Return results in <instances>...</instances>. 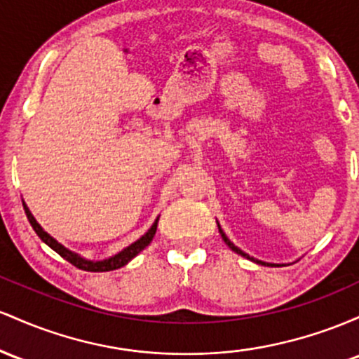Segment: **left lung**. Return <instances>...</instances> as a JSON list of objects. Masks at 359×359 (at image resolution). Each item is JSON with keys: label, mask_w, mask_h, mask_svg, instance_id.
<instances>
[{"label": "left lung", "mask_w": 359, "mask_h": 359, "mask_svg": "<svg viewBox=\"0 0 359 359\" xmlns=\"http://www.w3.org/2000/svg\"><path fill=\"white\" fill-rule=\"evenodd\" d=\"M219 231H220V233H222V239H224V243H225V244H227V245H229V248H231L233 252H237V255H241V256L248 257V259L255 261V263H259V264H268V263H261V261H257V259H255V257H251V256H249V255H245V252H243V251H241V249H239V248H237V245H233V244L231 243V241H229V239H227V236H225V233L222 232V229H220V225H219ZM268 266H275V264H268ZM276 266H278V264H276Z\"/></svg>", "instance_id": "1"}]
</instances>
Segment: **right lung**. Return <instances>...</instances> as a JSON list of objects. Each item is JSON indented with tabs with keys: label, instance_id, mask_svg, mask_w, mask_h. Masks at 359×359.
<instances>
[{
	"label": "right lung",
	"instance_id": "right-lung-1",
	"mask_svg": "<svg viewBox=\"0 0 359 359\" xmlns=\"http://www.w3.org/2000/svg\"><path fill=\"white\" fill-rule=\"evenodd\" d=\"M23 208H25L28 222H30L32 227H34V231L37 232V236L40 237V239L43 241V243L49 245L50 249H54V251L57 252L59 256H62L64 259L69 261L71 264H74L76 268L83 269V271H93V273H98V271H114V269H118V268L126 266V264L128 263V261L132 259V257H135L137 255H139L140 251H142L144 248H146V245L151 244L152 237H154L156 231H158V220H159V219H156V222L152 224V227L149 229V231H147L146 233H144V236L140 237L139 241H135L134 244H130L127 249H123L122 252H118V255H115L114 257H110V259L88 261V259H83V257H79L78 255H74V252H71L69 249L64 248V245L59 244L55 239H52L49 233L43 231L42 227H40L37 220L34 219V215H32L30 210H28V207H27L25 203H23Z\"/></svg>",
	"mask_w": 359,
	"mask_h": 359
}]
</instances>
